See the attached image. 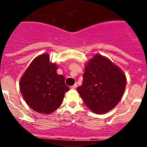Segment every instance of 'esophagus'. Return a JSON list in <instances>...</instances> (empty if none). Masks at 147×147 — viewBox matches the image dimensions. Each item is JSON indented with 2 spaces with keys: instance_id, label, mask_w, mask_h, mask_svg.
I'll return each instance as SVG.
<instances>
[{
  "instance_id": "34e87169",
  "label": "esophagus",
  "mask_w": 147,
  "mask_h": 147,
  "mask_svg": "<svg viewBox=\"0 0 147 147\" xmlns=\"http://www.w3.org/2000/svg\"><path fill=\"white\" fill-rule=\"evenodd\" d=\"M76 87H77V85H76V84H75V85H73V86L71 87V89L74 90V89H76Z\"/></svg>"
}]
</instances>
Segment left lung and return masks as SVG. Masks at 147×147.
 I'll return each instance as SVG.
<instances>
[{"instance_id": "8db88e82", "label": "left lung", "mask_w": 147, "mask_h": 147, "mask_svg": "<svg viewBox=\"0 0 147 147\" xmlns=\"http://www.w3.org/2000/svg\"><path fill=\"white\" fill-rule=\"evenodd\" d=\"M127 84L124 73L106 57L96 54L85 64L77 91L92 112L104 114L118 105Z\"/></svg>"}]
</instances>
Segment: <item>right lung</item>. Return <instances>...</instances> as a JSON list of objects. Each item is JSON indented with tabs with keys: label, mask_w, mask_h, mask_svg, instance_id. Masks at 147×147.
Returning <instances> with one entry per match:
<instances>
[{
	"label": "right lung",
	"mask_w": 147,
	"mask_h": 147,
	"mask_svg": "<svg viewBox=\"0 0 147 147\" xmlns=\"http://www.w3.org/2000/svg\"><path fill=\"white\" fill-rule=\"evenodd\" d=\"M57 63L50 61L47 53L33 59L21 76L20 92L29 107L39 113L50 114L62 104L69 88L63 75L57 73Z\"/></svg>",
	"instance_id": "1"
}]
</instances>
